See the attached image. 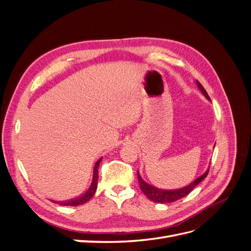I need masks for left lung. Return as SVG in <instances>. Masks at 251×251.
<instances>
[{
	"instance_id": "obj_1",
	"label": "left lung",
	"mask_w": 251,
	"mask_h": 251,
	"mask_svg": "<svg viewBox=\"0 0 251 251\" xmlns=\"http://www.w3.org/2000/svg\"><path fill=\"white\" fill-rule=\"evenodd\" d=\"M196 83H197V86H198L199 90L202 92V94L205 96V98H206V100H210V98H209L207 92L202 87L201 83L198 80H197ZM208 172H209V168L207 169L206 172H205L202 175V176L197 178L195 181L192 182L191 184H188L187 186H184V187L179 188V189H172V191H171V189H170V191H168V189L158 188L156 186H153V185L147 183V182L141 178L139 172H137V176H138L139 186L141 188L142 193L146 195L151 201L156 202V203H171V202H175V201H177L181 198H183V197L187 196L197 185L200 183V182L204 178H206V176L208 175Z\"/></svg>"
}]
</instances>
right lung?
<instances>
[{
	"instance_id": "1",
	"label": "right lung",
	"mask_w": 251,
	"mask_h": 251,
	"mask_svg": "<svg viewBox=\"0 0 251 251\" xmlns=\"http://www.w3.org/2000/svg\"><path fill=\"white\" fill-rule=\"evenodd\" d=\"M100 158V160H98L95 165H94V170H93V179H92V183H91L90 187L88 188V191L77 197V198H74V199H71L69 201H66V202H59L60 205H64V206H77V205H81L83 203L88 202L92 197L94 196L96 189H97V181H98V166H100V163L101 161Z\"/></svg>"
}]
</instances>
